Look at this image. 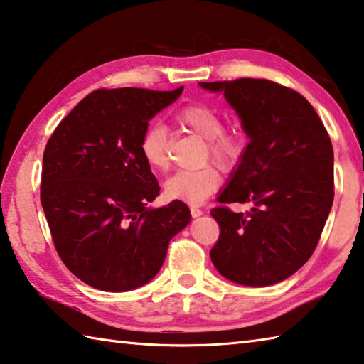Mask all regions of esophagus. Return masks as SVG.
I'll list each match as a JSON object with an SVG mask.
<instances>
[{
    "mask_svg": "<svg viewBox=\"0 0 364 364\" xmlns=\"http://www.w3.org/2000/svg\"><path fill=\"white\" fill-rule=\"evenodd\" d=\"M191 215H193V217H200L202 213H204V210H202V208H199L197 205H191Z\"/></svg>",
    "mask_w": 364,
    "mask_h": 364,
    "instance_id": "obj_1",
    "label": "esophagus"
}]
</instances>
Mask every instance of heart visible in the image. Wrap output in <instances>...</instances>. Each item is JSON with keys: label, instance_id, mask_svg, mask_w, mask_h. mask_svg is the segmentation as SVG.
Masks as SVG:
<instances>
[{"label": "heart", "instance_id": "heart-1", "mask_svg": "<svg viewBox=\"0 0 364 364\" xmlns=\"http://www.w3.org/2000/svg\"><path fill=\"white\" fill-rule=\"evenodd\" d=\"M181 128L207 139L205 159H212L220 168L231 170L241 162L247 151V134L241 130H225L221 115L207 104H188L175 115ZM139 154L147 167L164 171L170 165L168 136L164 128H146L139 138ZM221 176L213 165H204L196 170H183L170 176L165 183V197L170 200L186 202L191 205L202 204L218 189Z\"/></svg>", "mask_w": 364, "mask_h": 364}]
</instances>
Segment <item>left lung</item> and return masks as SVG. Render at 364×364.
Returning <instances> with one entry per match:
<instances>
[{
    "label": "left lung",
    "instance_id": "left-lung-1",
    "mask_svg": "<svg viewBox=\"0 0 364 364\" xmlns=\"http://www.w3.org/2000/svg\"><path fill=\"white\" fill-rule=\"evenodd\" d=\"M223 91L249 134L244 157L220 204H250L245 213L218 205L210 258L242 286H271L315 252L334 200V151L316 110L292 88L262 78L200 82Z\"/></svg>",
    "mask_w": 364,
    "mask_h": 364
}]
</instances>
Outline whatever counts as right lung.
Segmentation results:
<instances>
[{
  "mask_svg": "<svg viewBox=\"0 0 364 364\" xmlns=\"http://www.w3.org/2000/svg\"><path fill=\"white\" fill-rule=\"evenodd\" d=\"M181 91L96 90L48 139L41 205L58 255L85 284L106 292L144 286L189 223L184 202L147 208L160 188L138 147L147 122Z\"/></svg>",
  "mask_w": 364,
  "mask_h": 364,
  "instance_id": "add662e5",
  "label": "right lung"
}]
</instances>
